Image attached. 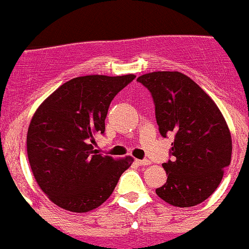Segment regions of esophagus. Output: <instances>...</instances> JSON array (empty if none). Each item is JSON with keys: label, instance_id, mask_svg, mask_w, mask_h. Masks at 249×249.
<instances>
[{"label": "esophagus", "instance_id": "obj_1", "mask_svg": "<svg viewBox=\"0 0 249 249\" xmlns=\"http://www.w3.org/2000/svg\"><path fill=\"white\" fill-rule=\"evenodd\" d=\"M137 163L139 164V166H149L150 163H151V161L147 159H144V160H137Z\"/></svg>", "mask_w": 249, "mask_h": 249}]
</instances>
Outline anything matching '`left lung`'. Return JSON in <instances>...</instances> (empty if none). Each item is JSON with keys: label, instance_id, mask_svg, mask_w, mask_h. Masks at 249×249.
<instances>
[{"label": "left lung", "instance_id": "1", "mask_svg": "<svg viewBox=\"0 0 249 249\" xmlns=\"http://www.w3.org/2000/svg\"><path fill=\"white\" fill-rule=\"evenodd\" d=\"M151 93L160 134H174L163 163L166 184L159 197L176 207H193L207 200L230 164L232 142L215 103L197 83L177 71H157L138 77Z\"/></svg>", "mask_w": 249, "mask_h": 249}]
</instances>
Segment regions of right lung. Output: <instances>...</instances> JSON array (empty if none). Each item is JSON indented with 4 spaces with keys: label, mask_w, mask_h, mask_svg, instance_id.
<instances>
[{
    "label": "right lung",
    "mask_w": 249,
    "mask_h": 249,
    "mask_svg": "<svg viewBox=\"0 0 249 249\" xmlns=\"http://www.w3.org/2000/svg\"><path fill=\"white\" fill-rule=\"evenodd\" d=\"M134 75H89L61 85L34 114L26 138L36 181L52 202L76 213L104 203L133 159L115 160L93 149L104 134L112 99Z\"/></svg>",
    "instance_id": "obj_1"
}]
</instances>
